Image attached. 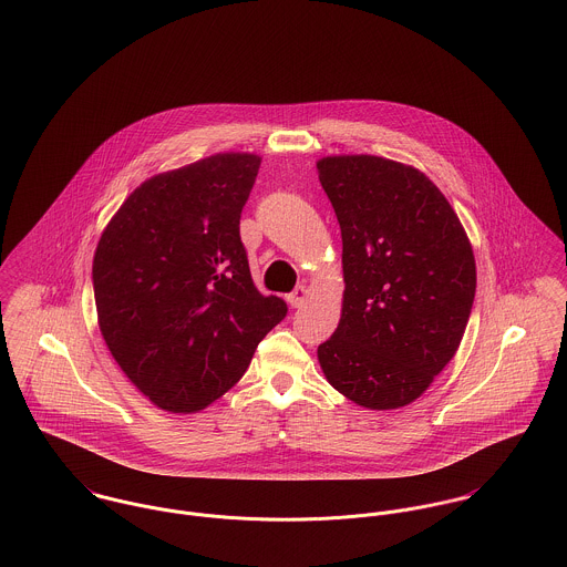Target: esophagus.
I'll return each instance as SVG.
<instances>
[{"label":"esophagus","mask_w":567,"mask_h":567,"mask_svg":"<svg viewBox=\"0 0 567 567\" xmlns=\"http://www.w3.org/2000/svg\"><path fill=\"white\" fill-rule=\"evenodd\" d=\"M307 296H309V289L307 287H298L296 291H291L287 296V302L293 307V309H300L305 302H307Z\"/></svg>","instance_id":"1"}]
</instances>
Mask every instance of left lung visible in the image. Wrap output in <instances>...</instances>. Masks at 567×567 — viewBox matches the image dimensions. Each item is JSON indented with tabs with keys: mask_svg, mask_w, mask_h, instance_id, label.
<instances>
[{
	"mask_svg": "<svg viewBox=\"0 0 567 567\" xmlns=\"http://www.w3.org/2000/svg\"><path fill=\"white\" fill-rule=\"evenodd\" d=\"M343 241V307L317 348L326 380L359 406L417 400L456 354L476 293L472 244L433 181L389 158L317 161Z\"/></svg>",
	"mask_w": 567,
	"mask_h": 567,
	"instance_id": "obj_1",
	"label": "left lung"
}]
</instances>
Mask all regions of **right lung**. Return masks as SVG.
<instances>
[{"mask_svg": "<svg viewBox=\"0 0 567 567\" xmlns=\"http://www.w3.org/2000/svg\"><path fill=\"white\" fill-rule=\"evenodd\" d=\"M260 156L226 152L152 176L127 195L93 256L102 337L130 382L195 413L246 374L287 305L252 282L239 219Z\"/></svg>", "mask_w": 567, "mask_h": 567, "instance_id": "1", "label": "right lung"}]
</instances>
